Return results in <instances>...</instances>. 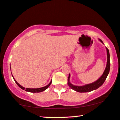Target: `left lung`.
<instances>
[{"label": "left lung", "instance_id": "left-lung-1", "mask_svg": "<svg viewBox=\"0 0 120 120\" xmlns=\"http://www.w3.org/2000/svg\"><path fill=\"white\" fill-rule=\"evenodd\" d=\"M100 41L101 42L103 43V41L101 39H99ZM106 50H107V58H108V60H107V64L106 67L105 68V70L102 76L100 77L98 80L95 81V82L92 83L87 84V85L83 86H76L72 84L70 82L69 79L70 75H69L68 76V85L69 87L71 88V89H73L75 91H77L78 92L80 93H86V92H91V91L95 90V89H98V88H99L104 83L105 79H106L107 76L109 73L110 71V54H109V49L106 48Z\"/></svg>", "mask_w": 120, "mask_h": 120}]
</instances>
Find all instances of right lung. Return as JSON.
<instances>
[{
    "label": "right lung",
    "mask_w": 120,
    "mask_h": 120,
    "mask_svg": "<svg viewBox=\"0 0 120 120\" xmlns=\"http://www.w3.org/2000/svg\"><path fill=\"white\" fill-rule=\"evenodd\" d=\"M12 77H13V76H12ZM13 79H14V77H13ZM14 81H15L17 85H18L19 87H20L21 88L23 89V90H25L26 91H27V92H32V93H39V92H43V91L45 90V89H47L49 87V86L50 85L51 83H52V81H51V82H50V83H49V84H48L47 86H46L45 87H42V88H26L25 89V88H24L23 87H22V86H21L20 84H19V83L15 80V79H14Z\"/></svg>",
    "instance_id": "obj_1"
}]
</instances>
